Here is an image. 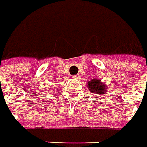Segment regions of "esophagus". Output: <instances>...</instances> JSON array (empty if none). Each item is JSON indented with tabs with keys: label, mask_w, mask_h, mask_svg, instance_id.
<instances>
[{
	"label": "esophagus",
	"mask_w": 147,
	"mask_h": 147,
	"mask_svg": "<svg viewBox=\"0 0 147 147\" xmlns=\"http://www.w3.org/2000/svg\"><path fill=\"white\" fill-rule=\"evenodd\" d=\"M72 78H79V75H75V76H73Z\"/></svg>",
	"instance_id": "34e87169"
}]
</instances>
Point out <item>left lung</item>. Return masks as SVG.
Wrapping results in <instances>:
<instances>
[{"mask_svg":"<svg viewBox=\"0 0 147 147\" xmlns=\"http://www.w3.org/2000/svg\"><path fill=\"white\" fill-rule=\"evenodd\" d=\"M89 91L95 94H105L107 92V86L100 82V79H92L88 82Z\"/></svg>","mask_w":147,"mask_h":147,"instance_id":"1","label":"left lung"}]
</instances>
